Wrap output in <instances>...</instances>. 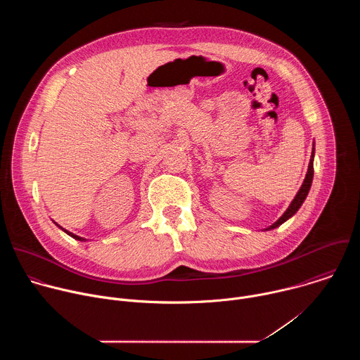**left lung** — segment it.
<instances>
[{
	"mask_svg": "<svg viewBox=\"0 0 360 360\" xmlns=\"http://www.w3.org/2000/svg\"><path fill=\"white\" fill-rule=\"evenodd\" d=\"M314 158H315V143H314V148H312V155H311L309 167H307V172H306V176L303 179V184H302L300 189L295 195L293 200L290 202V205L288 207V210L283 212V215L275 224H272L269 228H266L265 231H271V229H275V228L281 226L283 222H286L289 218H292L299 211V208L302 207V203L304 202V199H306L307 193H309V189L312 186V181H314Z\"/></svg>",
	"mask_w": 360,
	"mask_h": 360,
	"instance_id": "obj_1",
	"label": "left lung"
}]
</instances>
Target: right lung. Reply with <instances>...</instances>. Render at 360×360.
I'll return each instance as SVG.
<instances>
[{
    "label": "right lung",
    "instance_id": "right-lung-1",
    "mask_svg": "<svg viewBox=\"0 0 360 360\" xmlns=\"http://www.w3.org/2000/svg\"><path fill=\"white\" fill-rule=\"evenodd\" d=\"M54 224H56V225H57L60 229H63V231H64L67 235H70L71 238H74V239H77V240H81V242H85V240H88V239H85V238H81V236H78V235H75V233H72V232H70V231L64 229V228H63V226H60L57 222H54Z\"/></svg>",
    "mask_w": 360,
    "mask_h": 360
}]
</instances>
